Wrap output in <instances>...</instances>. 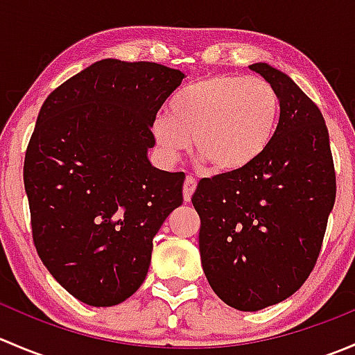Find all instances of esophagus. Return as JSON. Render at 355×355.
<instances>
[{
    "label": "esophagus",
    "mask_w": 355,
    "mask_h": 355,
    "mask_svg": "<svg viewBox=\"0 0 355 355\" xmlns=\"http://www.w3.org/2000/svg\"><path fill=\"white\" fill-rule=\"evenodd\" d=\"M196 187H198V180H196L192 175H187V177H185V182H184V199L187 200V202L191 200L192 194H194Z\"/></svg>",
    "instance_id": "obj_1"
}]
</instances>
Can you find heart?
<instances>
[{"instance_id": "obj_1", "label": "heart", "mask_w": 355, "mask_h": 355, "mask_svg": "<svg viewBox=\"0 0 355 355\" xmlns=\"http://www.w3.org/2000/svg\"><path fill=\"white\" fill-rule=\"evenodd\" d=\"M280 96L261 77L214 75L187 85L171 98L170 114L159 113L151 130L168 159L189 149L214 170L232 173L266 153L280 121Z\"/></svg>"}]
</instances>
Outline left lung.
<instances>
[{"mask_svg": "<svg viewBox=\"0 0 355 355\" xmlns=\"http://www.w3.org/2000/svg\"><path fill=\"white\" fill-rule=\"evenodd\" d=\"M249 68L280 96L277 135L250 166L202 178L192 196L204 275L214 293L239 311L264 309L302 287L336 196L320 108L284 71L268 63Z\"/></svg>", "mask_w": 355, "mask_h": 355, "instance_id": "8db88e82", "label": "left lung"}]
</instances>
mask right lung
I'll list each match as a JSON object with an SVG mask.
<instances>
[{
  "instance_id": "obj_1",
  "label": "right lung",
  "mask_w": 355,
  "mask_h": 355,
  "mask_svg": "<svg viewBox=\"0 0 355 355\" xmlns=\"http://www.w3.org/2000/svg\"><path fill=\"white\" fill-rule=\"evenodd\" d=\"M180 70L101 60L46 98L24 163L42 264L80 302L110 307L137 292L153 239L184 202L182 171L148 159L151 125Z\"/></svg>"
}]
</instances>
